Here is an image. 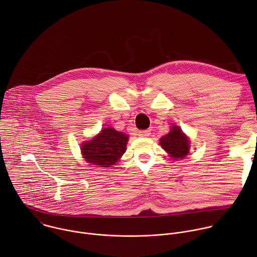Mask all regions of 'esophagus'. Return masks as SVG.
Masks as SVG:
<instances>
[{"mask_svg":"<svg viewBox=\"0 0 257 257\" xmlns=\"http://www.w3.org/2000/svg\"><path fill=\"white\" fill-rule=\"evenodd\" d=\"M150 131H148V130H146V131H140L139 132V136L141 137V138H147V137H149L150 136Z\"/></svg>","mask_w":257,"mask_h":257,"instance_id":"esophagus-1","label":"esophagus"}]
</instances>
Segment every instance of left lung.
Instances as JSON below:
<instances>
[{
  "label": "left lung",
  "instance_id": "obj_1",
  "mask_svg": "<svg viewBox=\"0 0 257 257\" xmlns=\"http://www.w3.org/2000/svg\"><path fill=\"white\" fill-rule=\"evenodd\" d=\"M160 145L174 159L184 158L189 152L188 138L176 125H173L170 133L160 139Z\"/></svg>",
  "mask_w": 257,
  "mask_h": 257
}]
</instances>
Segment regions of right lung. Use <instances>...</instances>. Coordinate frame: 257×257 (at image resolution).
I'll return each mask as SVG.
<instances>
[{"instance_id":"obj_1","label":"right lung","mask_w":257,"mask_h":257,"mask_svg":"<svg viewBox=\"0 0 257 257\" xmlns=\"http://www.w3.org/2000/svg\"><path fill=\"white\" fill-rule=\"evenodd\" d=\"M127 139L126 135L106 127L93 140L83 144L82 154L88 163L110 167L124 154Z\"/></svg>"}]
</instances>
